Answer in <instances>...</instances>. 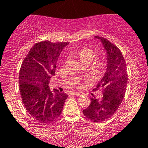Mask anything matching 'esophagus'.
<instances>
[{"label":"esophagus","instance_id":"obj_1","mask_svg":"<svg viewBox=\"0 0 148 148\" xmlns=\"http://www.w3.org/2000/svg\"><path fill=\"white\" fill-rule=\"evenodd\" d=\"M72 94H73V95H82V92H72Z\"/></svg>","mask_w":148,"mask_h":148}]
</instances>
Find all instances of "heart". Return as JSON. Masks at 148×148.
<instances>
[{"label": "heart", "instance_id": "b5f03b06", "mask_svg": "<svg viewBox=\"0 0 148 148\" xmlns=\"http://www.w3.org/2000/svg\"><path fill=\"white\" fill-rule=\"evenodd\" d=\"M76 56H78V58L80 59V61L83 62H92L95 58V51L92 50V49L88 47H82L80 49H78L75 53ZM104 67V64L103 63H99L98 64V70L99 71H101Z\"/></svg>", "mask_w": 148, "mask_h": 148}]
</instances>
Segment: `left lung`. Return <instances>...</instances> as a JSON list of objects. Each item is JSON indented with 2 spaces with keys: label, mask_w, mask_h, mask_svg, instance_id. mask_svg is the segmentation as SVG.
Masks as SVG:
<instances>
[{
  "label": "left lung",
  "mask_w": 148,
  "mask_h": 148,
  "mask_svg": "<svg viewBox=\"0 0 148 148\" xmlns=\"http://www.w3.org/2000/svg\"><path fill=\"white\" fill-rule=\"evenodd\" d=\"M108 56L107 71L98 83L96 90H102L101 99L91 98V102L84 115L92 122H101L108 120L116 113L125 98L128 75L125 58L120 49L108 39L99 36Z\"/></svg>",
  "instance_id": "1"
}]
</instances>
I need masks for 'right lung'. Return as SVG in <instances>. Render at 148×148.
Wrapping results in <instances>:
<instances>
[{
    "label": "right lung",
    "mask_w": 148,
    "mask_h": 148,
    "mask_svg": "<svg viewBox=\"0 0 148 148\" xmlns=\"http://www.w3.org/2000/svg\"><path fill=\"white\" fill-rule=\"evenodd\" d=\"M68 42L36 43L23 59L19 72V89L26 110L39 122L52 123L61 114L68 95L49 89L58 56Z\"/></svg>",
    "instance_id": "1"
}]
</instances>
